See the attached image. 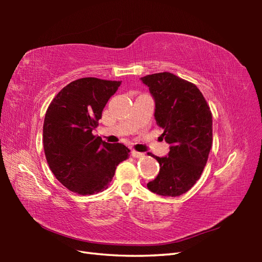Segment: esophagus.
Masks as SVG:
<instances>
[{
  "mask_svg": "<svg viewBox=\"0 0 262 262\" xmlns=\"http://www.w3.org/2000/svg\"><path fill=\"white\" fill-rule=\"evenodd\" d=\"M130 154H132V157H134V158H144V157H145V154H144V153L134 151V149H133V151L130 152Z\"/></svg>",
  "mask_w": 262,
  "mask_h": 262,
  "instance_id": "obj_1",
  "label": "esophagus"
}]
</instances>
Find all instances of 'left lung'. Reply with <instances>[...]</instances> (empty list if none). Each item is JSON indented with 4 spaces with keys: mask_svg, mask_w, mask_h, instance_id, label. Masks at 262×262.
Masks as SVG:
<instances>
[{
    "mask_svg": "<svg viewBox=\"0 0 262 262\" xmlns=\"http://www.w3.org/2000/svg\"><path fill=\"white\" fill-rule=\"evenodd\" d=\"M155 100L154 117L170 144L168 157L148 153L160 172L147 188L160 196L187 192L202 176L213 144V119L203 93L191 82L169 72L141 77Z\"/></svg>",
    "mask_w": 262,
    "mask_h": 262,
    "instance_id": "obj_1",
    "label": "left lung"
}]
</instances>
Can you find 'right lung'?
<instances>
[{
	"label": "right lung",
	"mask_w": 262,
	"mask_h": 262,
	"mask_svg": "<svg viewBox=\"0 0 262 262\" xmlns=\"http://www.w3.org/2000/svg\"><path fill=\"white\" fill-rule=\"evenodd\" d=\"M120 84L97 77L75 80L56 94L46 111L42 141L47 163L64 187L82 196L107 189L117 165L129 157L124 144H110L92 134Z\"/></svg>",
	"instance_id": "1"
}]
</instances>
